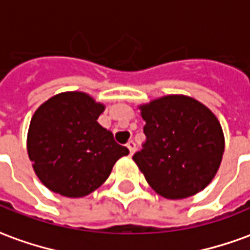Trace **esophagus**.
Returning a JSON list of instances; mask_svg holds the SVG:
<instances>
[{"label": "esophagus", "mask_w": 250, "mask_h": 250, "mask_svg": "<svg viewBox=\"0 0 250 250\" xmlns=\"http://www.w3.org/2000/svg\"><path fill=\"white\" fill-rule=\"evenodd\" d=\"M126 147H128L129 152H130V154H133V152H135V149H136V143L133 142V140H130V142L126 144Z\"/></svg>", "instance_id": "esophagus-1"}]
</instances>
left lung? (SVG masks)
Returning <instances> with one entry per match:
<instances>
[{"label":"left lung","instance_id":"obj_1","mask_svg":"<svg viewBox=\"0 0 250 250\" xmlns=\"http://www.w3.org/2000/svg\"><path fill=\"white\" fill-rule=\"evenodd\" d=\"M146 142L133 161L156 193L178 200L212 181L225 151L219 121L200 102L163 96L142 106Z\"/></svg>","mask_w":250,"mask_h":250}]
</instances>
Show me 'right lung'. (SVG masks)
<instances>
[{
  "mask_svg": "<svg viewBox=\"0 0 250 250\" xmlns=\"http://www.w3.org/2000/svg\"><path fill=\"white\" fill-rule=\"evenodd\" d=\"M104 106L84 92H63L35 111L27 149L44 187L66 197H83L99 188L129 149L98 124Z\"/></svg>",
  "mask_w": 250,
  "mask_h": 250,
  "instance_id": "obj_1",
  "label": "right lung"
}]
</instances>
